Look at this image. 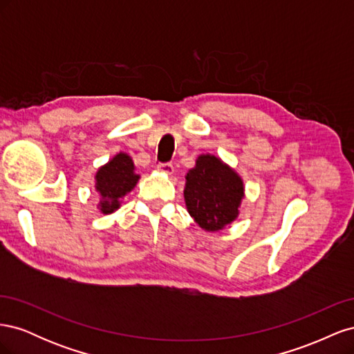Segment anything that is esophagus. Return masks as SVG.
Listing matches in <instances>:
<instances>
[{
  "label": "esophagus",
  "mask_w": 354,
  "mask_h": 354,
  "mask_svg": "<svg viewBox=\"0 0 354 354\" xmlns=\"http://www.w3.org/2000/svg\"><path fill=\"white\" fill-rule=\"evenodd\" d=\"M158 169L160 171V173L168 174V176H171V174L174 173V167H173V164H169V162H165V164H159V165H158Z\"/></svg>",
  "instance_id": "obj_1"
}]
</instances>
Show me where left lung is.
<instances>
[{
	"mask_svg": "<svg viewBox=\"0 0 354 354\" xmlns=\"http://www.w3.org/2000/svg\"><path fill=\"white\" fill-rule=\"evenodd\" d=\"M243 196L241 176L214 155H199L186 176V208L207 232L223 230L236 220Z\"/></svg>",
	"mask_w": 354,
	"mask_h": 354,
	"instance_id": "obj_1",
	"label": "left lung"
}]
</instances>
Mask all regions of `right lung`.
Returning <instances> with one entry per match:
<instances>
[{
	"mask_svg": "<svg viewBox=\"0 0 354 354\" xmlns=\"http://www.w3.org/2000/svg\"><path fill=\"white\" fill-rule=\"evenodd\" d=\"M94 178L100 196L97 205L100 212L112 214L121 207V199L136 187L140 176L136 174L131 156L120 152L97 169Z\"/></svg>",
	"mask_w": 354,
	"mask_h": 354,
	"instance_id": "1",
	"label": "right lung"
}]
</instances>
